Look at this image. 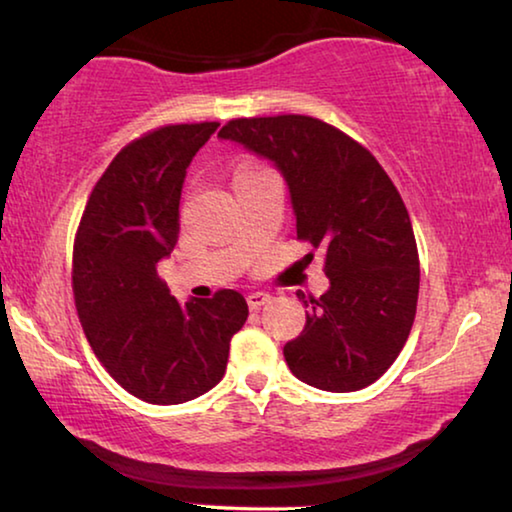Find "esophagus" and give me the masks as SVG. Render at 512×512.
<instances>
[{
    "label": "esophagus",
    "mask_w": 512,
    "mask_h": 512,
    "mask_svg": "<svg viewBox=\"0 0 512 512\" xmlns=\"http://www.w3.org/2000/svg\"><path fill=\"white\" fill-rule=\"evenodd\" d=\"M246 301H248V308L250 310H259L264 303L271 301V294H266V292H250L246 296Z\"/></svg>",
    "instance_id": "esophagus-1"
}]
</instances>
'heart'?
<instances>
[{
  "instance_id": "obj_1",
  "label": "heart",
  "mask_w": 512,
  "mask_h": 512,
  "mask_svg": "<svg viewBox=\"0 0 512 512\" xmlns=\"http://www.w3.org/2000/svg\"><path fill=\"white\" fill-rule=\"evenodd\" d=\"M255 172H259V170H255V167H250V165H243V167H239V170H236L234 181L241 179V177H248V174H255Z\"/></svg>"
}]
</instances>
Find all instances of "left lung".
<instances>
[{
  "instance_id": "left-lung-1",
  "label": "left lung",
  "mask_w": 512,
  "mask_h": 512,
  "mask_svg": "<svg viewBox=\"0 0 512 512\" xmlns=\"http://www.w3.org/2000/svg\"><path fill=\"white\" fill-rule=\"evenodd\" d=\"M218 137L273 163L296 236L326 253L329 289L303 301V331L282 349L289 370L331 393L375 384L409 338L421 280L398 188L368 149L303 114L234 119Z\"/></svg>"
}]
</instances>
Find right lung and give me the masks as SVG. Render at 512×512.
Instances as JSON below:
<instances>
[{
	"instance_id": "obj_1",
	"label": "right lung",
	"mask_w": 512,
	"mask_h": 512,
	"mask_svg": "<svg viewBox=\"0 0 512 512\" xmlns=\"http://www.w3.org/2000/svg\"><path fill=\"white\" fill-rule=\"evenodd\" d=\"M218 126H165L121 149L91 190L75 236L73 294L89 345L121 388L151 404L211 391L248 319L234 289L179 303L158 278V262L179 239L186 170Z\"/></svg>"
}]
</instances>
